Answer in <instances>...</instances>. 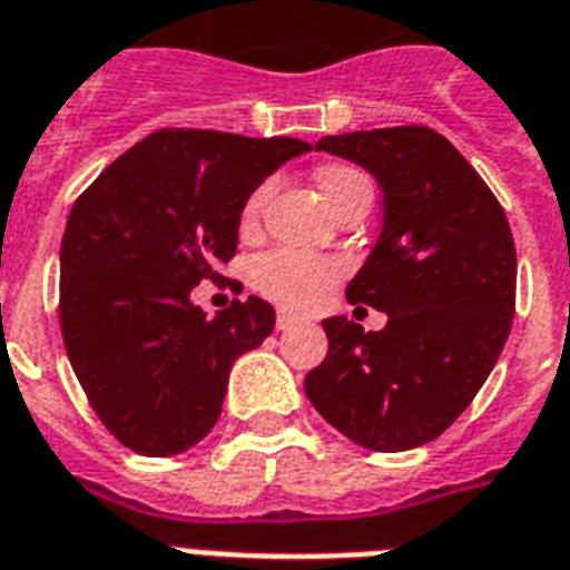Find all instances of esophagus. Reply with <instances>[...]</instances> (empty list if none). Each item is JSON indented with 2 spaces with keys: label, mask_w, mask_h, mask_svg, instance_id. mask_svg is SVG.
I'll list each match as a JSON object with an SVG mask.
<instances>
[{
  "label": "esophagus",
  "mask_w": 570,
  "mask_h": 570,
  "mask_svg": "<svg viewBox=\"0 0 570 570\" xmlns=\"http://www.w3.org/2000/svg\"><path fill=\"white\" fill-rule=\"evenodd\" d=\"M293 325H298V316L286 314V311H281V314H277V328H281V332L293 328Z\"/></svg>",
  "instance_id": "obj_1"
}]
</instances>
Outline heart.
I'll return each instance as SVG.
<instances>
[{"label":"heart","mask_w":570,"mask_h":570,"mask_svg":"<svg viewBox=\"0 0 570 570\" xmlns=\"http://www.w3.org/2000/svg\"><path fill=\"white\" fill-rule=\"evenodd\" d=\"M316 185H320L325 206L334 212L353 190L367 185V179L358 169L332 164V167H323L316 173ZM272 188H275L272 181H263L259 188H254V194L247 197L245 208H242V227H256V220L272 197ZM334 275H337V266L325 256L302 254V250H272L263 259H256L254 286L263 295H268L272 302L304 311V307H314L323 298Z\"/></svg>","instance_id":"b5f03b06"}]
</instances>
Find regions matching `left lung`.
Returning <instances> with one entry per match:
<instances>
[{
	"instance_id": "left-lung-1",
	"label": "left lung",
	"mask_w": 570,
	"mask_h": 570,
	"mask_svg": "<svg viewBox=\"0 0 570 570\" xmlns=\"http://www.w3.org/2000/svg\"><path fill=\"white\" fill-rule=\"evenodd\" d=\"M316 149L380 185V238L346 298L389 323L323 320L328 355L304 380L307 401L355 445L419 449L454 424L502 355L517 289L508 217L472 164L421 125L323 137Z\"/></svg>"
}]
</instances>
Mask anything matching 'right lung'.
I'll return each instance as SVG.
<instances>
[{
	"label": "right lung",
	"mask_w": 570,
	"mask_h": 570,
	"mask_svg": "<svg viewBox=\"0 0 570 570\" xmlns=\"http://www.w3.org/2000/svg\"><path fill=\"white\" fill-rule=\"evenodd\" d=\"M304 151L293 137L158 130L73 203L59 254L65 350L130 451L173 458L208 436L233 362L275 328L256 295L208 320L190 289L236 254L254 188Z\"/></svg>",
	"instance_id": "obj_1"
}]
</instances>
